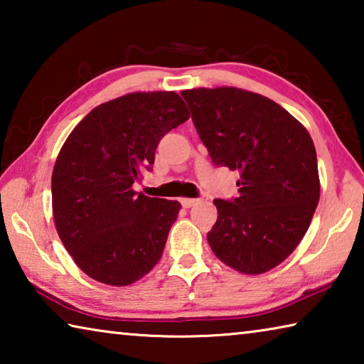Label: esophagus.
Instances as JSON below:
<instances>
[{"instance_id": "obj_1", "label": "esophagus", "mask_w": 364, "mask_h": 364, "mask_svg": "<svg viewBox=\"0 0 364 364\" xmlns=\"http://www.w3.org/2000/svg\"><path fill=\"white\" fill-rule=\"evenodd\" d=\"M180 202H181V205H183L184 208H189V207H193V205L196 204L197 199H188V197H184V199H181Z\"/></svg>"}]
</instances>
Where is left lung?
<instances>
[{"label":"left lung","instance_id":"1","mask_svg":"<svg viewBox=\"0 0 364 364\" xmlns=\"http://www.w3.org/2000/svg\"><path fill=\"white\" fill-rule=\"evenodd\" d=\"M191 119L217 167L239 171V196L215 199L207 232L213 254L245 274L284 262L311 223L319 200L315 144L279 104L252 91H183Z\"/></svg>","mask_w":364,"mask_h":364}]
</instances>
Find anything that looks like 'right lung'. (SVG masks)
<instances>
[{
	"mask_svg": "<svg viewBox=\"0 0 364 364\" xmlns=\"http://www.w3.org/2000/svg\"><path fill=\"white\" fill-rule=\"evenodd\" d=\"M189 119L175 91L132 93L91 110L53 170V213L78 268L109 286L143 278L162 257L180 202L133 189L165 134Z\"/></svg>",
	"mask_w": 364,
	"mask_h": 364,
	"instance_id": "obj_1",
	"label": "right lung"
}]
</instances>
